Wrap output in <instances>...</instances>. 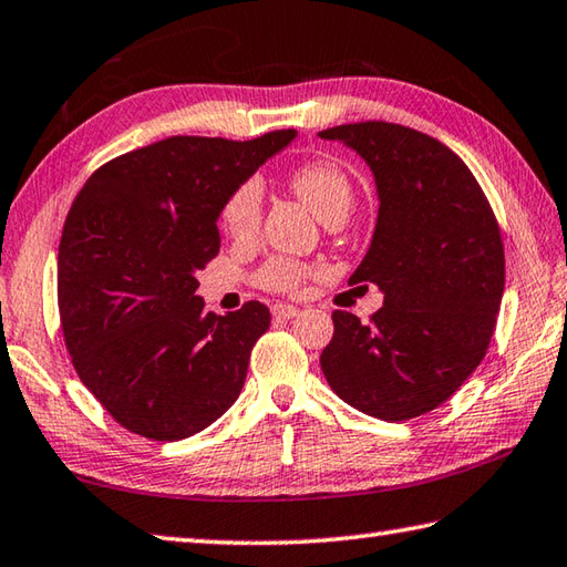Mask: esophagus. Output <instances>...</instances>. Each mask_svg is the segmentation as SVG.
<instances>
[{"mask_svg": "<svg viewBox=\"0 0 567 567\" xmlns=\"http://www.w3.org/2000/svg\"><path fill=\"white\" fill-rule=\"evenodd\" d=\"M297 315H299V307H295V305H275L272 307L275 319H295Z\"/></svg>", "mask_w": 567, "mask_h": 567, "instance_id": "esophagus-1", "label": "esophagus"}]
</instances>
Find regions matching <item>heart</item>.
Instances as JSON below:
<instances>
[{
  "label": "heart",
  "instance_id": "obj_1",
  "mask_svg": "<svg viewBox=\"0 0 567 567\" xmlns=\"http://www.w3.org/2000/svg\"><path fill=\"white\" fill-rule=\"evenodd\" d=\"M290 186L312 208V214L319 220H327L337 214H349L353 204V186L347 172L327 159L297 166L290 176ZM260 218L262 188L258 182H246L228 196L224 214H220V224H224L228 236L236 240H250L260 228ZM305 265L287 258H272L262 265L258 280L272 292H295L305 282Z\"/></svg>",
  "mask_w": 567,
  "mask_h": 567
}]
</instances>
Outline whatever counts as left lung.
<instances>
[{"instance_id": "obj_1", "label": "left lung", "mask_w": 567, "mask_h": 567, "mask_svg": "<svg viewBox=\"0 0 567 567\" xmlns=\"http://www.w3.org/2000/svg\"><path fill=\"white\" fill-rule=\"evenodd\" d=\"M369 164L379 196L369 252L349 282L383 307L369 324L334 312L321 371L343 403L398 423L442 405L482 363L504 295L494 210L457 154L391 122L319 132Z\"/></svg>"}]
</instances>
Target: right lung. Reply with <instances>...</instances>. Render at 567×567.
Listing matches in <instances>:
<instances>
[{
	"label": "right lung",
	"mask_w": 567,
	"mask_h": 567,
	"mask_svg": "<svg viewBox=\"0 0 567 567\" xmlns=\"http://www.w3.org/2000/svg\"><path fill=\"white\" fill-rule=\"evenodd\" d=\"M295 137H169L100 166L75 196L59 246L63 337L122 427L174 442L236 403L270 309L204 312L196 272L218 255L228 196Z\"/></svg>",
	"instance_id": "1"
}]
</instances>
